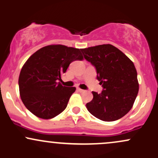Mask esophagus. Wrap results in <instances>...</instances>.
I'll use <instances>...</instances> for the list:
<instances>
[{
	"label": "esophagus",
	"mask_w": 158,
	"mask_h": 158,
	"mask_svg": "<svg viewBox=\"0 0 158 158\" xmlns=\"http://www.w3.org/2000/svg\"><path fill=\"white\" fill-rule=\"evenodd\" d=\"M77 91H78V92H81V93H84V92H85V90L82 89H80V88H77Z\"/></svg>",
	"instance_id": "1"
}]
</instances>
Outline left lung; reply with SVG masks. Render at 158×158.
I'll return each mask as SVG.
<instances>
[{"mask_svg":"<svg viewBox=\"0 0 158 158\" xmlns=\"http://www.w3.org/2000/svg\"><path fill=\"white\" fill-rule=\"evenodd\" d=\"M84 58L95 66L101 93L93 92L86 104L88 111L105 122L119 119L130 111L139 91L134 63L119 49L110 44L81 49Z\"/></svg>","mask_w":158,"mask_h":158,"instance_id":"obj_1","label":"left lung"}]
</instances>
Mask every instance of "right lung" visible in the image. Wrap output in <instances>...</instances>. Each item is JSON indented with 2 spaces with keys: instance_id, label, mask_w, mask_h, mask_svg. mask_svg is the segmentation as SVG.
Listing matches in <instances>:
<instances>
[{
  "instance_id": "right-lung-1",
  "label": "right lung",
  "mask_w": 158,
  "mask_h": 158,
  "mask_svg": "<svg viewBox=\"0 0 158 158\" xmlns=\"http://www.w3.org/2000/svg\"><path fill=\"white\" fill-rule=\"evenodd\" d=\"M81 60V49L62 45L45 46L32 54L19 78L20 96L27 109L44 119L63 112L76 88L63 86L58 81L72 62Z\"/></svg>"
}]
</instances>
